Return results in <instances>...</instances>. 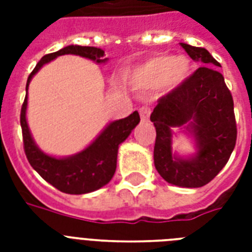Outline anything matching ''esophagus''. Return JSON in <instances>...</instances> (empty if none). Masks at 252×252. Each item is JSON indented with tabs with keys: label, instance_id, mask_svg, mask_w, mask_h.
I'll return each mask as SVG.
<instances>
[{
	"label": "esophagus",
	"instance_id": "34e87169",
	"mask_svg": "<svg viewBox=\"0 0 252 252\" xmlns=\"http://www.w3.org/2000/svg\"><path fill=\"white\" fill-rule=\"evenodd\" d=\"M140 116H141L142 122H146L150 116V107L149 106H142L140 108Z\"/></svg>",
	"mask_w": 252,
	"mask_h": 252
}]
</instances>
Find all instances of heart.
Listing matches in <instances>:
<instances>
[{"label":"heart","mask_w":252,"mask_h":252,"mask_svg":"<svg viewBox=\"0 0 252 252\" xmlns=\"http://www.w3.org/2000/svg\"><path fill=\"white\" fill-rule=\"evenodd\" d=\"M191 72V64L186 57H174L161 55L150 59L142 65L137 73L141 81L150 84L178 85Z\"/></svg>","instance_id":"obj_1"}]
</instances>
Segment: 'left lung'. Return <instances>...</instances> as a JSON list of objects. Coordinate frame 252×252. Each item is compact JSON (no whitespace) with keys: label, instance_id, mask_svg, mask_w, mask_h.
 <instances>
[{"label":"left lung","instance_id":"1","mask_svg":"<svg viewBox=\"0 0 252 252\" xmlns=\"http://www.w3.org/2000/svg\"><path fill=\"white\" fill-rule=\"evenodd\" d=\"M193 61L217 65L201 47L180 43ZM156 126L154 166L159 175L179 187L199 188L208 184L227 163L237 141L234 102L223 76L209 66H200L191 76L158 99L150 115ZM195 136L198 153L183 160L171 153V128L183 126Z\"/></svg>","mask_w":252,"mask_h":252}]
</instances>
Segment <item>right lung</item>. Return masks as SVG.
<instances>
[{
    "mask_svg": "<svg viewBox=\"0 0 252 252\" xmlns=\"http://www.w3.org/2000/svg\"><path fill=\"white\" fill-rule=\"evenodd\" d=\"M80 55L82 57L96 61L98 64L104 63V51L95 47H81V45H68L57 52L48 53L41 57L29 76L26 91L33 74L44 64L61 55ZM26 107H27V94L21 110V126L23 136V149L30 165L37 174L47 180L49 184L59 191L70 195H82L99 189L106 186L115 174L116 159H118L119 145L126 140L140 123V115L137 111L130 114L128 118L112 122L102 133L99 134L90 146L81 153L68 158H55L41 152L33 142L29 126L26 122Z\"/></svg>",
    "mask_w": 252,
    "mask_h": 252,
    "instance_id": "obj_1",
    "label": "right lung"
}]
</instances>
